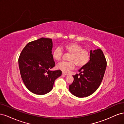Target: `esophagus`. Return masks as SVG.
I'll use <instances>...</instances> for the list:
<instances>
[{"label": "esophagus", "mask_w": 124, "mask_h": 124, "mask_svg": "<svg viewBox=\"0 0 124 124\" xmlns=\"http://www.w3.org/2000/svg\"><path fill=\"white\" fill-rule=\"evenodd\" d=\"M62 74L63 75H65V76H68V75H69L68 73H65V72H62Z\"/></svg>", "instance_id": "1"}]
</instances>
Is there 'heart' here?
I'll use <instances>...</instances> for the list:
<instances>
[{
  "instance_id": "heart-1",
  "label": "heart",
  "mask_w": 124,
  "mask_h": 124,
  "mask_svg": "<svg viewBox=\"0 0 124 124\" xmlns=\"http://www.w3.org/2000/svg\"><path fill=\"white\" fill-rule=\"evenodd\" d=\"M63 48L67 53L70 54L68 56L69 62H63L59 63L56 66L58 70L62 72H68L73 69L75 66L78 68H82L87 64L91 58V53L88 50L83 48L81 45L76 43H69L65 44ZM63 53L61 48L57 47L52 52V57L55 61H61Z\"/></svg>"
}]
</instances>
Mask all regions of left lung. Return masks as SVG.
Returning <instances> with one entry per match:
<instances>
[{
    "instance_id": "left-lung-1",
    "label": "left lung",
    "mask_w": 124,
    "mask_h": 124,
    "mask_svg": "<svg viewBox=\"0 0 124 124\" xmlns=\"http://www.w3.org/2000/svg\"><path fill=\"white\" fill-rule=\"evenodd\" d=\"M91 58L86 66L78 70L79 74L73 76L74 81L69 85V91L75 96H89L98 88L107 67L106 57L102 50H91Z\"/></svg>"
}]
</instances>
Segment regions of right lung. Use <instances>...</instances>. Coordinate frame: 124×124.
Listing matches in <instances>:
<instances>
[{
	"mask_svg": "<svg viewBox=\"0 0 124 124\" xmlns=\"http://www.w3.org/2000/svg\"><path fill=\"white\" fill-rule=\"evenodd\" d=\"M52 40L41 38L26 44L18 58L22 79L33 93L42 95L53 88L54 81L62 71H51L55 63L52 57Z\"/></svg>",
	"mask_w": 124,
	"mask_h": 124,
	"instance_id": "1",
	"label": "right lung"
}]
</instances>
